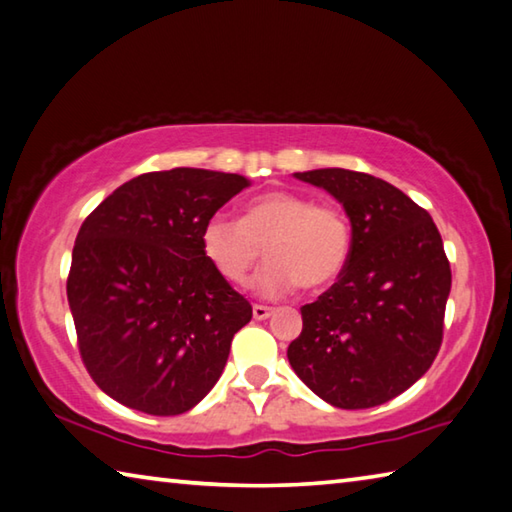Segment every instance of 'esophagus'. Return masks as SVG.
I'll list each match as a JSON object with an SVG mask.
<instances>
[{
  "label": "esophagus",
  "mask_w": 512,
  "mask_h": 512,
  "mask_svg": "<svg viewBox=\"0 0 512 512\" xmlns=\"http://www.w3.org/2000/svg\"><path fill=\"white\" fill-rule=\"evenodd\" d=\"M271 313H273L271 306H264V304H255L253 306V318L255 320H266Z\"/></svg>",
  "instance_id": "esophagus-1"
}]
</instances>
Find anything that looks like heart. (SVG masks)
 <instances>
[{
  "label": "heart",
  "mask_w": 512,
  "mask_h": 512,
  "mask_svg": "<svg viewBox=\"0 0 512 512\" xmlns=\"http://www.w3.org/2000/svg\"><path fill=\"white\" fill-rule=\"evenodd\" d=\"M203 253L232 284H246L262 259L271 262L255 288L282 297L304 286L320 291L345 271L353 248L351 221L331 203H315L300 192L273 190L248 203L244 217L212 215L201 232Z\"/></svg>",
  "instance_id": "obj_1"
}]
</instances>
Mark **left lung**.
Wrapping results in <instances>:
<instances>
[{"instance_id":"obj_1","label":"left lung","mask_w":512,"mask_h":512,"mask_svg":"<svg viewBox=\"0 0 512 512\" xmlns=\"http://www.w3.org/2000/svg\"><path fill=\"white\" fill-rule=\"evenodd\" d=\"M345 206L353 248L338 282L302 306L288 362L340 410L392 401L432 367L452 273L430 212L392 183L327 167L295 174Z\"/></svg>"}]
</instances>
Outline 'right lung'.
Segmentation results:
<instances>
[{"mask_svg":"<svg viewBox=\"0 0 512 512\" xmlns=\"http://www.w3.org/2000/svg\"><path fill=\"white\" fill-rule=\"evenodd\" d=\"M246 185L194 167L147 172L80 226L67 297L80 358L114 401L176 416L215 387L253 306L210 264L201 232Z\"/></svg>","mask_w":512,"mask_h":512,"instance_id":"add662e5","label":"right lung"}]
</instances>
